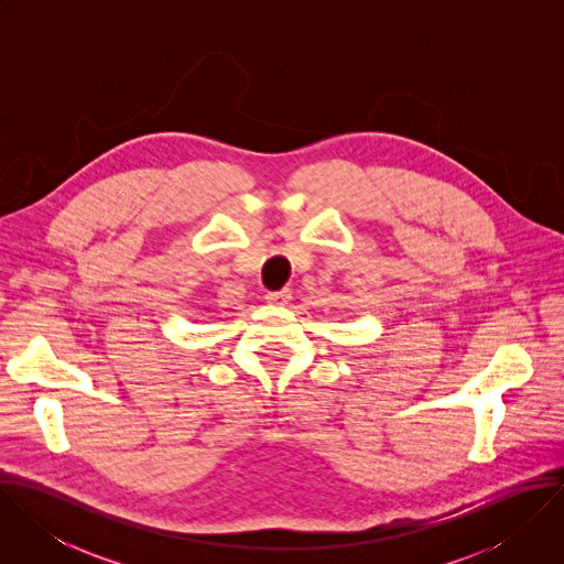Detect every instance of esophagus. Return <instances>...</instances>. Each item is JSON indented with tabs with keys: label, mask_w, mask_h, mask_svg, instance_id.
<instances>
[{
	"label": "esophagus",
	"mask_w": 564,
	"mask_h": 564,
	"mask_svg": "<svg viewBox=\"0 0 564 564\" xmlns=\"http://www.w3.org/2000/svg\"><path fill=\"white\" fill-rule=\"evenodd\" d=\"M265 299H268V303H274V305H288L290 299H292V292L290 290H276V292H268Z\"/></svg>",
	"instance_id": "34e87169"
}]
</instances>
